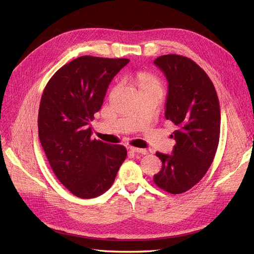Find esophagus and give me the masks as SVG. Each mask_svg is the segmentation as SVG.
<instances>
[{"label":"esophagus","mask_w":254,"mask_h":254,"mask_svg":"<svg viewBox=\"0 0 254 254\" xmlns=\"http://www.w3.org/2000/svg\"><path fill=\"white\" fill-rule=\"evenodd\" d=\"M130 150H131L132 152H137V153H142V155H146L148 151L146 149H142V148H137V147H130Z\"/></svg>","instance_id":"1"}]
</instances>
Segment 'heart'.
I'll list each match as a JSON object with an SVG mask.
<instances>
[{
  "label": "heart",
  "instance_id": "obj_1",
  "mask_svg": "<svg viewBox=\"0 0 254 254\" xmlns=\"http://www.w3.org/2000/svg\"><path fill=\"white\" fill-rule=\"evenodd\" d=\"M136 80L139 83L140 88L145 90L150 89H158L161 90V81L156 75H153L149 72H140L136 75Z\"/></svg>",
  "mask_w": 254,
  "mask_h": 254
}]
</instances>
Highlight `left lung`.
<instances>
[{
  "instance_id": "left-lung-1",
  "label": "left lung",
  "mask_w": 254,
  "mask_h": 254,
  "mask_svg": "<svg viewBox=\"0 0 254 254\" xmlns=\"http://www.w3.org/2000/svg\"><path fill=\"white\" fill-rule=\"evenodd\" d=\"M155 64L167 78L165 119L177 130L172 155L156 152L162 168L153 181L167 193L181 194L200 181L213 162L220 133L219 101L212 80L191 59L170 54Z\"/></svg>"
}]
</instances>
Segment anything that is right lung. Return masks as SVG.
<instances>
[{"instance_id": "right-lung-1", "label": "right lung", "mask_w": 254, "mask_h": 254, "mask_svg": "<svg viewBox=\"0 0 254 254\" xmlns=\"http://www.w3.org/2000/svg\"><path fill=\"white\" fill-rule=\"evenodd\" d=\"M127 58L81 56L61 66L47 83L38 114L43 150L57 179L75 196H101L114 182L127 150L92 140L90 122Z\"/></svg>"}]
</instances>
